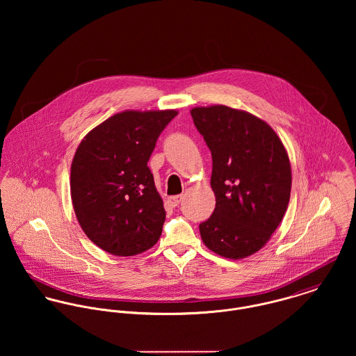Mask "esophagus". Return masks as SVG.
<instances>
[{"mask_svg":"<svg viewBox=\"0 0 356 356\" xmlns=\"http://www.w3.org/2000/svg\"><path fill=\"white\" fill-rule=\"evenodd\" d=\"M181 200H182V196H172V197H168V204L175 208L179 205Z\"/></svg>","mask_w":356,"mask_h":356,"instance_id":"34e87169","label":"esophagus"}]
</instances>
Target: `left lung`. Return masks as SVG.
<instances>
[{
  "instance_id": "left-lung-1",
  "label": "left lung",
  "mask_w": 356,
  "mask_h": 356,
  "mask_svg": "<svg viewBox=\"0 0 356 356\" xmlns=\"http://www.w3.org/2000/svg\"><path fill=\"white\" fill-rule=\"evenodd\" d=\"M195 126L212 154L215 209L200 223L208 250L244 259L261 250L291 199L288 152L264 120L226 105L192 108Z\"/></svg>"
}]
</instances>
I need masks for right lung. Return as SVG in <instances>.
I'll return each mask as SVG.
<instances>
[{"label":"right lung","instance_id":"1","mask_svg":"<svg viewBox=\"0 0 356 356\" xmlns=\"http://www.w3.org/2000/svg\"><path fill=\"white\" fill-rule=\"evenodd\" d=\"M175 109L123 111L81 141L71 164V199L76 219L108 254L133 256L157 243L165 211L148 160Z\"/></svg>","mask_w":356,"mask_h":356}]
</instances>
